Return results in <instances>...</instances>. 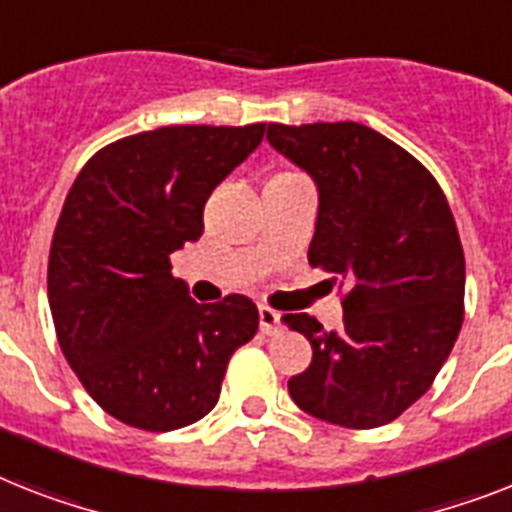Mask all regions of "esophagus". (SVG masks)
Returning <instances> with one entry per match:
<instances>
[{
  "label": "esophagus",
  "mask_w": 512,
  "mask_h": 512,
  "mask_svg": "<svg viewBox=\"0 0 512 512\" xmlns=\"http://www.w3.org/2000/svg\"><path fill=\"white\" fill-rule=\"evenodd\" d=\"M259 324H261V332L264 335H280L282 332V314L280 311H274L269 306H261L259 308Z\"/></svg>",
  "instance_id": "esophagus-1"
}]
</instances>
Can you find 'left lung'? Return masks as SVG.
I'll return each mask as SVG.
<instances>
[{
  "mask_svg": "<svg viewBox=\"0 0 512 512\" xmlns=\"http://www.w3.org/2000/svg\"><path fill=\"white\" fill-rule=\"evenodd\" d=\"M266 141L316 183L308 261L350 287L342 329L282 316L314 348L311 366L287 382L290 398L345 429L390 424L432 387L463 324L453 211L424 164L361 122H274Z\"/></svg>",
  "mask_w": 512,
  "mask_h": 512,
  "instance_id": "obj_1",
  "label": "left lung"
}]
</instances>
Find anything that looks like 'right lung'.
Here are the masks:
<instances>
[{"mask_svg":"<svg viewBox=\"0 0 512 512\" xmlns=\"http://www.w3.org/2000/svg\"><path fill=\"white\" fill-rule=\"evenodd\" d=\"M266 125H170L109 143L67 193L49 308L59 348L122 424L172 432L217 405L230 356L259 329L246 295L196 303L170 253L204 232V204L256 151Z\"/></svg>","mask_w":512,"mask_h":512,"instance_id":"right-lung-1","label":"right lung"}]
</instances>
